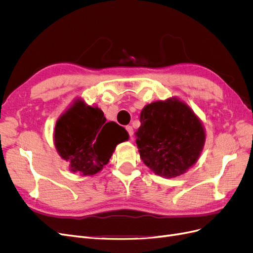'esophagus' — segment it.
Here are the masks:
<instances>
[{
  "label": "esophagus",
  "mask_w": 253,
  "mask_h": 253,
  "mask_svg": "<svg viewBox=\"0 0 253 253\" xmlns=\"http://www.w3.org/2000/svg\"><path fill=\"white\" fill-rule=\"evenodd\" d=\"M126 132H127L128 135H129V138L133 139V135H134L133 126H126Z\"/></svg>",
  "instance_id": "1"
}]
</instances>
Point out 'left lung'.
I'll list each match as a JSON object with an SVG mask.
<instances>
[{"instance_id": "obj_1", "label": "left lung", "mask_w": 253, "mask_h": 253, "mask_svg": "<svg viewBox=\"0 0 253 253\" xmlns=\"http://www.w3.org/2000/svg\"><path fill=\"white\" fill-rule=\"evenodd\" d=\"M136 143L140 158L155 174L175 177L200 156L205 131L194 113L176 99L148 104L140 114Z\"/></svg>"}]
</instances>
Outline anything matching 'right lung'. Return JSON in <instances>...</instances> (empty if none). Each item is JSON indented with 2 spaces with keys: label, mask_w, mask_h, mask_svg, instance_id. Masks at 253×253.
<instances>
[{
  "label": "right lung",
  "mask_w": 253,
  "mask_h": 253,
  "mask_svg": "<svg viewBox=\"0 0 253 253\" xmlns=\"http://www.w3.org/2000/svg\"><path fill=\"white\" fill-rule=\"evenodd\" d=\"M128 138L125 127L106 122L102 111L77 100L57 121L55 144L71 170L93 175L109 163L119 142Z\"/></svg>",
  "instance_id": "1"
}]
</instances>
